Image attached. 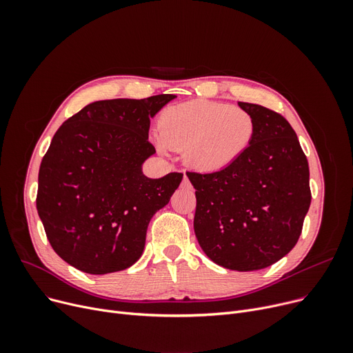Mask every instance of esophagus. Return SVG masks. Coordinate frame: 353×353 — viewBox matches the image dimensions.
Wrapping results in <instances>:
<instances>
[{
    "mask_svg": "<svg viewBox=\"0 0 353 353\" xmlns=\"http://www.w3.org/2000/svg\"><path fill=\"white\" fill-rule=\"evenodd\" d=\"M181 186H183V188H186V189H192V183H190V180H189V177H188L186 174H184V177H183Z\"/></svg>",
    "mask_w": 353,
    "mask_h": 353,
    "instance_id": "1",
    "label": "esophagus"
}]
</instances>
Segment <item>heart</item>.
Masks as SVG:
<instances>
[{
	"mask_svg": "<svg viewBox=\"0 0 353 353\" xmlns=\"http://www.w3.org/2000/svg\"><path fill=\"white\" fill-rule=\"evenodd\" d=\"M254 130L252 114L242 107L190 100L163 111L156 143L160 150H183L193 170L214 173L242 157Z\"/></svg>",
	"mask_w": 353,
	"mask_h": 353,
	"instance_id": "obj_1",
	"label": "heart"
}]
</instances>
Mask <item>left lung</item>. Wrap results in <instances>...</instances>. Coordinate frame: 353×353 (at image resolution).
Instances as JSON below:
<instances>
[{
    "instance_id": "8db88e82",
    "label": "left lung",
    "mask_w": 353,
    "mask_h": 353,
    "mask_svg": "<svg viewBox=\"0 0 353 353\" xmlns=\"http://www.w3.org/2000/svg\"><path fill=\"white\" fill-rule=\"evenodd\" d=\"M239 105L256 125L248 150L223 170L186 174L196 189L200 248L219 266L250 272L298 243L312 194L307 159L289 121L263 105Z\"/></svg>"
}]
</instances>
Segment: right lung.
I'll return each instance as SVG.
<instances>
[{
	"label": "right lung",
	"instance_id": "obj_1",
	"mask_svg": "<svg viewBox=\"0 0 353 353\" xmlns=\"http://www.w3.org/2000/svg\"><path fill=\"white\" fill-rule=\"evenodd\" d=\"M174 97L91 103L54 134L35 203L51 248L72 268L105 274L139 261L148 223L183 179H148L141 172L156 153L148 141L150 119Z\"/></svg>",
	"mask_w": 353,
	"mask_h": 353
}]
</instances>
